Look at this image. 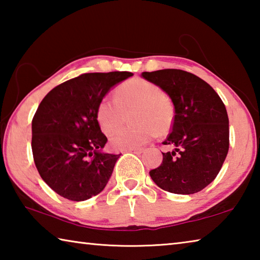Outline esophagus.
<instances>
[{
	"label": "esophagus",
	"mask_w": 260,
	"mask_h": 260,
	"mask_svg": "<svg viewBox=\"0 0 260 260\" xmlns=\"http://www.w3.org/2000/svg\"><path fill=\"white\" fill-rule=\"evenodd\" d=\"M126 151L133 152V153H136V155H139V153H141V152L143 151V149L142 148H140V149H131V150H126Z\"/></svg>",
	"instance_id": "esophagus-1"
}]
</instances>
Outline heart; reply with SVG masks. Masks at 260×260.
Returning <instances> with one entry per match:
<instances>
[{
	"instance_id": "1",
	"label": "heart",
	"mask_w": 260,
	"mask_h": 260,
	"mask_svg": "<svg viewBox=\"0 0 260 260\" xmlns=\"http://www.w3.org/2000/svg\"><path fill=\"white\" fill-rule=\"evenodd\" d=\"M114 101L110 98L101 100L96 110L101 129L111 134L119 128L131 113L134 125L117 131L110 146L114 150L139 149L159 134H166L174 120V108L169 98L155 83L141 78L126 81L114 91Z\"/></svg>"
}]
</instances>
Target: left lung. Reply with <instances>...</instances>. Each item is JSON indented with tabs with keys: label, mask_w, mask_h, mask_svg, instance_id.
<instances>
[{
	"label": "left lung",
	"mask_w": 260,
	"mask_h": 260,
	"mask_svg": "<svg viewBox=\"0 0 260 260\" xmlns=\"http://www.w3.org/2000/svg\"><path fill=\"white\" fill-rule=\"evenodd\" d=\"M174 104L171 133L162 142L174 148L162 152L161 164L150 177L166 191L190 195L213 181L230 149L226 107L208 82L177 69L143 72Z\"/></svg>",
	"instance_id": "1"
}]
</instances>
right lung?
Returning <instances> with one entry per match:
<instances>
[{
	"instance_id": "obj_1",
	"label": "right lung",
	"mask_w": 260,
	"mask_h": 260,
	"mask_svg": "<svg viewBox=\"0 0 260 260\" xmlns=\"http://www.w3.org/2000/svg\"><path fill=\"white\" fill-rule=\"evenodd\" d=\"M133 76L127 71L83 73L60 83L41 101L32 120V151L39 174L70 201L103 190L120 155L101 150L108 142L96 110L110 88Z\"/></svg>"
}]
</instances>
